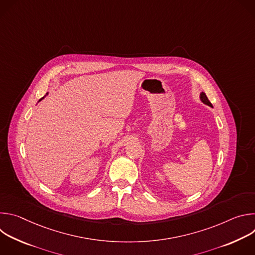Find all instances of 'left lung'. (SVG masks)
Segmentation results:
<instances>
[{"mask_svg":"<svg viewBox=\"0 0 255 255\" xmlns=\"http://www.w3.org/2000/svg\"><path fill=\"white\" fill-rule=\"evenodd\" d=\"M200 100H201V102L203 103V104H205V105H207V106H209V107H211V108H213V105L211 104V102L208 100V98H207V96H206V94L205 93H201L200 94Z\"/></svg>","mask_w":255,"mask_h":255,"instance_id":"8db88e82","label":"left lung"}]
</instances>
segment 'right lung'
Listing matches in <instances>:
<instances>
[{
  "label": "right lung",
  "instance_id": "obj_1",
  "mask_svg": "<svg viewBox=\"0 0 255 255\" xmlns=\"http://www.w3.org/2000/svg\"><path fill=\"white\" fill-rule=\"evenodd\" d=\"M47 95H48V93H46V95H45V96H44V97H43V98H42V99H44V98H45V97H46V96H47ZM42 99H40V100H39V102H40V101H41V100H42Z\"/></svg>",
  "mask_w": 255,
  "mask_h": 255
}]
</instances>
